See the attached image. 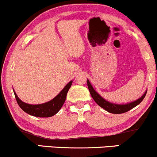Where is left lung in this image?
Returning a JSON list of instances; mask_svg holds the SVG:
<instances>
[{
    "label": "left lung",
    "instance_id": "obj_1",
    "mask_svg": "<svg viewBox=\"0 0 157 157\" xmlns=\"http://www.w3.org/2000/svg\"><path fill=\"white\" fill-rule=\"evenodd\" d=\"M87 85L88 88H89V89L90 94H91L94 100L100 107L105 109V111H108V112L111 113H122L130 111L131 109L136 107V105H139V104L143 100V99L145 98L147 93V91H145V92L144 93V94L142 95L140 98H139L138 100H135L134 102H129V103L125 104V105H119V104H114L112 103V102H110L109 101H107V100H105L104 98H102V97L100 96L94 89V88L92 87V86H91V84L90 83L89 80H87Z\"/></svg>",
    "mask_w": 157,
    "mask_h": 157
}]
</instances>
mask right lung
Returning a JSON list of instances; mask_svg holds the SVG:
<instances>
[{
  "instance_id": "1",
  "label": "right lung",
  "mask_w": 157,
  "mask_h": 157,
  "mask_svg": "<svg viewBox=\"0 0 157 157\" xmlns=\"http://www.w3.org/2000/svg\"><path fill=\"white\" fill-rule=\"evenodd\" d=\"M71 84H72V80L70 81L55 98L47 102L38 104V105H31V104L25 103L20 100L15 91H14V94H15L17 104L23 111L32 116L37 117H50L55 115L60 110L61 107L65 102L66 95H67Z\"/></svg>"
}]
</instances>
